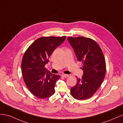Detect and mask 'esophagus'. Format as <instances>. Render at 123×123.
<instances>
[{
	"instance_id": "1",
	"label": "esophagus",
	"mask_w": 123,
	"mask_h": 123,
	"mask_svg": "<svg viewBox=\"0 0 123 123\" xmlns=\"http://www.w3.org/2000/svg\"><path fill=\"white\" fill-rule=\"evenodd\" d=\"M62 76L63 77H68L69 76V75H68V74H62Z\"/></svg>"
}]
</instances>
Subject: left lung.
<instances>
[{
	"mask_svg": "<svg viewBox=\"0 0 123 123\" xmlns=\"http://www.w3.org/2000/svg\"><path fill=\"white\" fill-rule=\"evenodd\" d=\"M67 39L75 52L77 60L82 62L83 75L77 78L75 86L71 88V94L76 99L90 98L100 86L105 78L106 62L103 52L93 39L69 37Z\"/></svg>",
	"mask_w": 123,
	"mask_h": 123,
	"instance_id": "1",
	"label": "left lung"
}]
</instances>
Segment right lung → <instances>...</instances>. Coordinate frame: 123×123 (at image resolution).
Instances as JSON below:
<instances>
[{"label":"right lung","mask_w":123,"mask_h":123,"mask_svg":"<svg viewBox=\"0 0 123 123\" xmlns=\"http://www.w3.org/2000/svg\"><path fill=\"white\" fill-rule=\"evenodd\" d=\"M66 38L43 37L37 39L25 51L21 62L22 75L27 88L37 98H47L54 93L56 81L60 75L51 73L44 66Z\"/></svg>","instance_id":"right-lung-1"}]
</instances>
